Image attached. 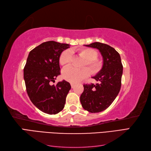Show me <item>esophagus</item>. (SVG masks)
<instances>
[{
	"label": "esophagus",
	"mask_w": 151,
	"mask_h": 151,
	"mask_svg": "<svg viewBox=\"0 0 151 151\" xmlns=\"http://www.w3.org/2000/svg\"><path fill=\"white\" fill-rule=\"evenodd\" d=\"M70 86H71V88H73L74 87H75V84H74V83H70Z\"/></svg>",
	"instance_id": "obj_1"
}]
</instances>
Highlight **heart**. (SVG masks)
<instances>
[{
	"label": "heart",
	"mask_w": 151,
	"mask_h": 151,
	"mask_svg": "<svg viewBox=\"0 0 151 151\" xmlns=\"http://www.w3.org/2000/svg\"><path fill=\"white\" fill-rule=\"evenodd\" d=\"M78 54L79 56L84 59L82 62L81 67L82 69H76L73 67H68L63 70V78L67 82L71 83L78 82L83 78L88 76L89 73L97 74L102 68L103 63L98 58V54L96 51L89 48H83L74 51ZM72 62L71 52L69 50H65L60 54L59 57V63L63 67L69 66ZM84 66H88L91 70L89 72V69Z\"/></svg>",
	"instance_id": "1"
}]
</instances>
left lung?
I'll return each mask as SVG.
<instances>
[{"label": "left lung", "instance_id": "8db88e82", "mask_svg": "<svg viewBox=\"0 0 151 151\" xmlns=\"http://www.w3.org/2000/svg\"><path fill=\"white\" fill-rule=\"evenodd\" d=\"M86 46L96 48L103 57V67L93 77L98 84H84L81 95L83 108L91 113H99L108 108L116 98L121 86L123 65L119 54L108 45L95 42Z\"/></svg>", "mask_w": 151, "mask_h": 151}]
</instances>
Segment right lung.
<instances>
[{
  "instance_id": "1",
  "label": "right lung",
  "mask_w": 151,
  "mask_h": 151,
  "mask_svg": "<svg viewBox=\"0 0 151 151\" xmlns=\"http://www.w3.org/2000/svg\"><path fill=\"white\" fill-rule=\"evenodd\" d=\"M69 45L49 41L32 50L24 67V79L27 94L32 102L44 113L56 114L65 106L66 97L71 88L63 81L56 86L60 75L59 57Z\"/></svg>"
}]
</instances>
